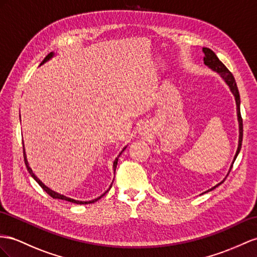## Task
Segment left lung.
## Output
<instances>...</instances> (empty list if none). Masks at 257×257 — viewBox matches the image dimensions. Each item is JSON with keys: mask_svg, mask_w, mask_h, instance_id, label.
Masks as SVG:
<instances>
[{"mask_svg": "<svg viewBox=\"0 0 257 257\" xmlns=\"http://www.w3.org/2000/svg\"><path fill=\"white\" fill-rule=\"evenodd\" d=\"M203 53H204V64H205L207 67L209 69H212L213 71L217 72V74H219V76L221 77V79L223 81L226 82V84L229 87L230 91H231V93L233 94L234 96V100H235V105H236V116H238V122H239V143H238V149H236V152H235V155L233 157V162L231 164V166H230V169L229 172L227 174V176L229 175L230 170H231L232 168V165L233 163L236 159V156H238L240 150H241V146H242V138H243V123H242V117H241V113H240V94H239V90H238V87H236V83H235V80H234V77L232 76L231 72H230L228 70V68L226 67L225 65H223L220 61L219 58L216 56V54L214 53V52L210 50V49H207V48H203ZM226 176V177H227ZM226 179V178H225ZM225 179H223L222 181H220L219 183H217L216 186H214L213 188L208 189L207 191L203 192V193H206V192H209L212 191V190H214L215 188H217L218 186H220L221 183L225 181ZM202 193V194H203Z\"/></svg>", "mask_w": 257, "mask_h": 257, "instance_id": "left-lung-1", "label": "left lung"}]
</instances>
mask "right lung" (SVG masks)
<instances>
[{"label": "right lung", "mask_w": 257, "mask_h": 257, "mask_svg": "<svg viewBox=\"0 0 257 257\" xmlns=\"http://www.w3.org/2000/svg\"><path fill=\"white\" fill-rule=\"evenodd\" d=\"M55 55V53H54V52H51V53L50 54H48L47 56H45V58H44V60L42 61V63L40 64V66L41 65H43L45 62H48V61H50L51 60V58L52 57H53ZM23 148H24V160H25V164H26V167H27V170H28V172H29V174L31 175V177H32V178H34L38 183H39V186H40L43 190H44V191L45 192H47L50 196H52V197H53V199H58V200H64V201H67V202H71V203H75V204H90V203H94V202H96L97 200H100L101 199V197L103 196V195H105V194H106L108 191H109V189L111 188V185H113V182H111L110 183V186H109V188L106 190V191H105L103 194H101L100 196H98V197H96V199H93V200H90V201H78V200H74V199H71V197H68V196H65V195H63V194H61V193H57V192H55V191H53V190H52V189H50L49 187H47V186H45L44 185V183L40 180V179H39L38 178V177L34 174V172H32V169L30 168V166H29V163H28V160H27V155H26V151H25V144H24V142H23ZM127 148V146L126 147H124L123 149H122V151H121V152L119 153V155H118L117 157H116V159H115V161H114V163H113V170H114V174H115V170H116V167H117V162H118V157H119L120 156V154L123 152V151H124V149H126Z\"/></svg>", "instance_id": "right-lung-1"}]
</instances>
